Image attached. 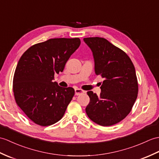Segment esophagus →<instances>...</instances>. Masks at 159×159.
I'll list each match as a JSON object with an SVG mask.
<instances>
[{"label": "esophagus", "mask_w": 159, "mask_h": 159, "mask_svg": "<svg viewBox=\"0 0 159 159\" xmlns=\"http://www.w3.org/2000/svg\"><path fill=\"white\" fill-rule=\"evenodd\" d=\"M84 92V91L83 90H82V89H75V95H79L80 94L83 93Z\"/></svg>", "instance_id": "esophagus-1"}]
</instances>
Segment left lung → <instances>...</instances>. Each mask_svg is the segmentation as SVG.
<instances>
[{
	"label": "left lung",
	"mask_w": 159,
	"mask_h": 159,
	"mask_svg": "<svg viewBox=\"0 0 159 159\" xmlns=\"http://www.w3.org/2000/svg\"><path fill=\"white\" fill-rule=\"evenodd\" d=\"M93 52L96 75L104 79L99 96L88 91L86 113L94 123L111 126L123 120L134 106L138 83L134 64L127 54L101 37L84 38Z\"/></svg>",
	"instance_id": "1"
}]
</instances>
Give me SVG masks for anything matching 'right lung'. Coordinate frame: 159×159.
I'll return each mask as SVG.
<instances>
[{"label": "right lung", "instance_id": "1", "mask_svg": "<svg viewBox=\"0 0 159 159\" xmlns=\"http://www.w3.org/2000/svg\"><path fill=\"white\" fill-rule=\"evenodd\" d=\"M80 45L79 38L51 39L32 45L17 63L13 80L15 100L25 115L40 126L60 120L75 95L72 87L53 82Z\"/></svg>", "mask_w": 159, "mask_h": 159}]
</instances>
